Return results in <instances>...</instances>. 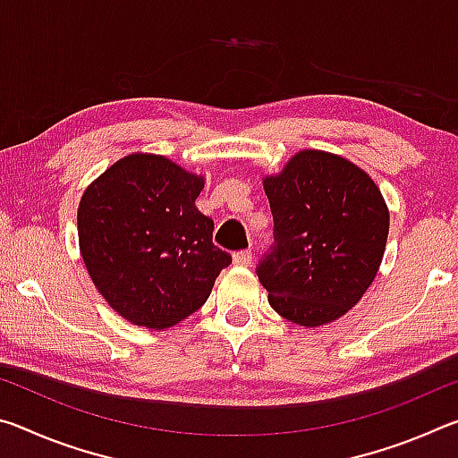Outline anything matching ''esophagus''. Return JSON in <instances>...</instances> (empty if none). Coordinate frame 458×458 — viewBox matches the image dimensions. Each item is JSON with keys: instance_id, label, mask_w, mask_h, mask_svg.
I'll use <instances>...</instances> for the list:
<instances>
[{"instance_id": "obj_1", "label": "esophagus", "mask_w": 458, "mask_h": 458, "mask_svg": "<svg viewBox=\"0 0 458 458\" xmlns=\"http://www.w3.org/2000/svg\"><path fill=\"white\" fill-rule=\"evenodd\" d=\"M232 262H234L236 267H250V262H252V252H250V250H240V252H234V257H232Z\"/></svg>"}]
</instances>
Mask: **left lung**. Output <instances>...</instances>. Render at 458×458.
I'll list each match as a JSON object with an SVG mask.
<instances>
[{"label":"left lung","instance_id":"left-lung-1","mask_svg":"<svg viewBox=\"0 0 458 458\" xmlns=\"http://www.w3.org/2000/svg\"><path fill=\"white\" fill-rule=\"evenodd\" d=\"M275 248L259 265L268 303L286 321L319 327L344 317L382 265L390 212L374 180L335 153L303 149L267 175Z\"/></svg>","mask_w":458,"mask_h":458}]
</instances>
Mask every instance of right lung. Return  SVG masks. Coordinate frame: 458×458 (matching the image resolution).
<instances>
[{"label": "right lung", "instance_id": "obj_1", "mask_svg": "<svg viewBox=\"0 0 458 458\" xmlns=\"http://www.w3.org/2000/svg\"><path fill=\"white\" fill-rule=\"evenodd\" d=\"M204 177L164 155L131 153L79 204V246L103 299L123 319L165 329L196 313L232 257L196 208Z\"/></svg>", "mask_w": 458, "mask_h": 458}]
</instances>
